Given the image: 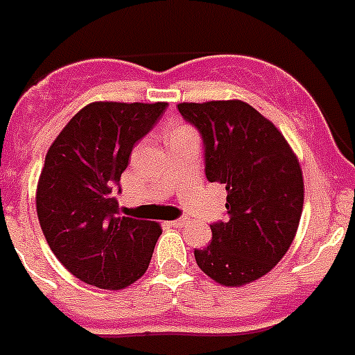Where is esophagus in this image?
I'll use <instances>...</instances> for the list:
<instances>
[{"label": "esophagus", "instance_id": "esophagus-1", "mask_svg": "<svg viewBox=\"0 0 355 355\" xmlns=\"http://www.w3.org/2000/svg\"><path fill=\"white\" fill-rule=\"evenodd\" d=\"M184 224H186V218H177V220H171V223H169V226H171V227H182Z\"/></svg>", "mask_w": 355, "mask_h": 355}]
</instances>
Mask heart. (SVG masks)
I'll return each mask as SVG.
<instances>
[{
  "mask_svg": "<svg viewBox=\"0 0 355 355\" xmlns=\"http://www.w3.org/2000/svg\"><path fill=\"white\" fill-rule=\"evenodd\" d=\"M186 129H187V128H175V129H173V132H177V131H186Z\"/></svg>",
  "mask_w": 355,
  "mask_h": 355,
  "instance_id": "obj_1",
  "label": "heart"
}]
</instances>
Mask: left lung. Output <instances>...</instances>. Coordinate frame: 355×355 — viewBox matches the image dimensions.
<instances>
[{
    "mask_svg": "<svg viewBox=\"0 0 355 355\" xmlns=\"http://www.w3.org/2000/svg\"><path fill=\"white\" fill-rule=\"evenodd\" d=\"M200 131L206 177L226 186V223L209 224L211 243L195 250L207 277L243 286L266 275L292 246L304 204L302 171L286 138L243 100L178 103Z\"/></svg>",
    "mask_w": 355,
    "mask_h": 355,
    "instance_id": "8db88e82",
    "label": "left lung"
}]
</instances>
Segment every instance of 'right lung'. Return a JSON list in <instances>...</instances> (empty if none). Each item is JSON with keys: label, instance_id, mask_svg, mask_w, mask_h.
Masks as SVG:
<instances>
[{"label": "right lung", "instance_id": "add662e5", "mask_svg": "<svg viewBox=\"0 0 355 355\" xmlns=\"http://www.w3.org/2000/svg\"><path fill=\"white\" fill-rule=\"evenodd\" d=\"M168 103L93 102L51 144L36 189L42 232L56 259L80 281L123 290L142 277L162 227L118 217L114 191L135 144Z\"/></svg>", "mask_w": 355, "mask_h": 355}]
</instances>
